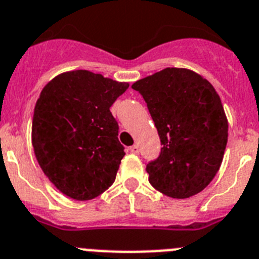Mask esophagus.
I'll list each match as a JSON object with an SVG mask.
<instances>
[{
    "label": "esophagus",
    "mask_w": 259,
    "mask_h": 259,
    "mask_svg": "<svg viewBox=\"0 0 259 259\" xmlns=\"http://www.w3.org/2000/svg\"><path fill=\"white\" fill-rule=\"evenodd\" d=\"M130 152H133V154H138V152H139V147H138V145L132 146V147H130Z\"/></svg>",
    "instance_id": "obj_1"
}]
</instances>
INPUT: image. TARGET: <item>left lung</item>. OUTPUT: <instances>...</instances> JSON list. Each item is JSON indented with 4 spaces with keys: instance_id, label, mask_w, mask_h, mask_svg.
Listing matches in <instances>:
<instances>
[{
    "instance_id": "left-lung-1",
    "label": "left lung",
    "mask_w": 259,
    "mask_h": 259,
    "mask_svg": "<svg viewBox=\"0 0 259 259\" xmlns=\"http://www.w3.org/2000/svg\"><path fill=\"white\" fill-rule=\"evenodd\" d=\"M132 89L142 94L163 145L146 168L150 184L177 199L201 193L219 170L228 141V120L218 92L184 67H165Z\"/></svg>"
}]
</instances>
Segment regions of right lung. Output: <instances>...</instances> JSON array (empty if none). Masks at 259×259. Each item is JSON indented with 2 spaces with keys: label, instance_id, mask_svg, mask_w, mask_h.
<instances>
[{
  "label": "right lung",
  "instance_id": "1",
  "mask_svg": "<svg viewBox=\"0 0 259 259\" xmlns=\"http://www.w3.org/2000/svg\"><path fill=\"white\" fill-rule=\"evenodd\" d=\"M129 87L89 70L58 74L35 104L36 160L62 194L90 201L114 183L125 151L109 108Z\"/></svg>",
  "mask_w": 259,
  "mask_h": 259
}]
</instances>
